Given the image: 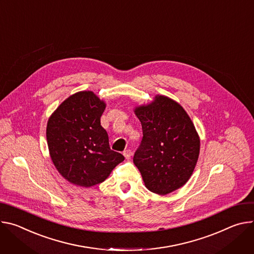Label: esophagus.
<instances>
[{
  "label": "esophagus",
  "mask_w": 254,
  "mask_h": 254,
  "mask_svg": "<svg viewBox=\"0 0 254 254\" xmlns=\"http://www.w3.org/2000/svg\"><path fill=\"white\" fill-rule=\"evenodd\" d=\"M131 154H132V152H131L130 149H126V150H124V152H123V155L125 156L126 159H130Z\"/></svg>",
  "instance_id": "1"
}]
</instances>
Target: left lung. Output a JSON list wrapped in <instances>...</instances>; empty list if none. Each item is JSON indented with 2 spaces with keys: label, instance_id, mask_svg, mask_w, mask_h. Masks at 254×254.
<instances>
[{
  "label": "left lung",
  "instance_id": "1",
  "mask_svg": "<svg viewBox=\"0 0 254 254\" xmlns=\"http://www.w3.org/2000/svg\"><path fill=\"white\" fill-rule=\"evenodd\" d=\"M143 137L133 157L146 188L167 194L190 178L200 153V139L181 105L157 96L148 106L135 109Z\"/></svg>",
  "mask_w": 254,
  "mask_h": 254
}]
</instances>
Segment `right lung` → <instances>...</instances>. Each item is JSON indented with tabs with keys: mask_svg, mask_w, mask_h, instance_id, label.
Returning <instances> with one entry per match:
<instances>
[{
	"mask_svg": "<svg viewBox=\"0 0 254 254\" xmlns=\"http://www.w3.org/2000/svg\"><path fill=\"white\" fill-rule=\"evenodd\" d=\"M93 92L67 98L51 115L46 138L51 159L69 183L89 188L103 183L124 156L111 150L107 131L101 126L105 110Z\"/></svg>",
	"mask_w": 254,
	"mask_h": 254,
	"instance_id": "obj_1",
	"label": "right lung"
}]
</instances>
